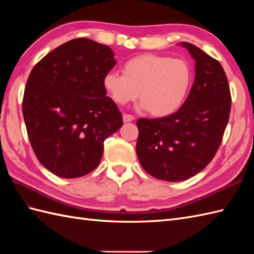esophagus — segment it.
Segmentation results:
<instances>
[{
    "mask_svg": "<svg viewBox=\"0 0 254 254\" xmlns=\"http://www.w3.org/2000/svg\"><path fill=\"white\" fill-rule=\"evenodd\" d=\"M134 120V117L132 115H127V113H124L123 115V122H132Z\"/></svg>",
    "mask_w": 254,
    "mask_h": 254,
    "instance_id": "obj_1",
    "label": "esophagus"
}]
</instances>
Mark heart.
<instances>
[{
    "instance_id": "b5f03b06",
    "label": "heart",
    "mask_w": 254,
    "mask_h": 254,
    "mask_svg": "<svg viewBox=\"0 0 254 254\" xmlns=\"http://www.w3.org/2000/svg\"><path fill=\"white\" fill-rule=\"evenodd\" d=\"M122 73L105 74L102 84L107 93L118 105H127L139 96L141 107L154 117L175 113L185 102L192 83V69L187 61L152 53L127 60Z\"/></svg>"
}]
</instances>
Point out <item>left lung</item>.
I'll list each match as a JSON object with an SVG mask.
<instances>
[{"mask_svg":"<svg viewBox=\"0 0 254 254\" xmlns=\"http://www.w3.org/2000/svg\"><path fill=\"white\" fill-rule=\"evenodd\" d=\"M195 79L177 112L137 121L136 154L150 176L177 182L195 176L214 158L229 120L231 97L220 63L189 42Z\"/></svg>","mask_w":254,"mask_h":254,"instance_id":"obj_1","label":"left lung"}]
</instances>
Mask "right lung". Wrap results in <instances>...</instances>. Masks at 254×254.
<instances>
[{"label":"right lung","mask_w":254,"mask_h":254,"mask_svg":"<svg viewBox=\"0 0 254 254\" xmlns=\"http://www.w3.org/2000/svg\"><path fill=\"white\" fill-rule=\"evenodd\" d=\"M109 47L87 38L69 40L31 69L23 116L40 164L58 177L78 178L98 167L105 139L123 126L104 88L116 65Z\"/></svg>","instance_id":"1"}]
</instances>
